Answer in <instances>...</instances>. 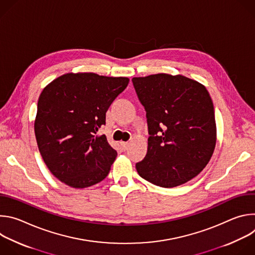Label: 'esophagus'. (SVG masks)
I'll return each instance as SVG.
<instances>
[{
	"instance_id": "34e87169",
	"label": "esophagus",
	"mask_w": 255,
	"mask_h": 255,
	"mask_svg": "<svg viewBox=\"0 0 255 255\" xmlns=\"http://www.w3.org/2000/svg\"><path fill=\"white\" fill-rule=\"evenodd\" d=\"M120 144H121V146H122L123 150H127V149H128V147H129V143H128V142H123V141H121Z\"/></svg>"
}]
</instances>
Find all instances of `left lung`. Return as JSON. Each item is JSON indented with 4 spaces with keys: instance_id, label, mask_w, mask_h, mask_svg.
<instances>
[{
    "instance_id": "left-lung-1",
    "label": "left lung",
    "mask_w": 255,
    "mask_h": 255,
    "mask_svg": "<svg viewBox=\"0 0 255 255\" xmlns=\"http://www.w3.org/2000/svg\"><path fill=\"white\" fill-rule=\"evenodd\" d=\"M146 110L147 153L136 163L138 174L161 188L196 177L209 163L217 127L212 99L201 83L181 75L156 74L132 79Z\"/></svg>"
}]
</instances>
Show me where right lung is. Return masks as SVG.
Instances as JSON below:
<instances>
[{
	"label": "right lung",
	"instance_id": "1",
	"mask_svg": "<svg viewBox=\"0 0 255 255\" xmlns=\"http://www.w3.org/2000/svg\"><path fill=\"white\" fill-rule=\"evenodd\" d=\"M129 84L124 77L68 72L41 92L34 131L50 172L65 185L85 189L102 181L117 152L98 135L106 112Z\"/></svg>",
	"mask_w": 255,
	"mask_h": 255
}]
</instances>
